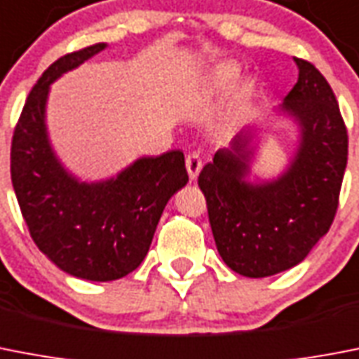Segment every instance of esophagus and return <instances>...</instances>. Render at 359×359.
Returning <instances> with one entry per match:
<instances>
[{"mask_svg":"<svg viewBox=\"0 0 359 359\" xmlns=\"http://www.w3.org/2000/svg\"><path fill=\"white\" fill-rule=\"evenodd\" d=\"M186 170H188L189 179H197L201 170H203V158H201L198 153H189V155L186 156Z\"/></svg>","mask_w":359,"mask_h":359,"instance_id":"obj_1","label":"esophagus"}]
</instances>
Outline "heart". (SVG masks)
<instances>
[{"instance_id": "obj_1", "label": "heart", "mask_w": 359, "mask_h": 359, "mask_svg": "<svg viewBox=\"0 0 359 359\" xmlns=\"http://www.w3.org/2000/svg\"><path fill=\"white\" fill-rule=\"evenodd\" d=\"M239 72L241 67L237 63H219V65H215V67L212 69V72L208 74V86H210V89H213V91H224V89L233 86V82H236L237 76H239Z\"/></svg>"}]
</instances>
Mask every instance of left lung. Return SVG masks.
Masks as SVG:
<instances>
[{"label": "left lung", "mask_w": 359, "mask_h": 359, "mask_svg": "<svg viewBox=\"0 0 359 359\" xmlns=\"http://www.w3.org/2000/svg\"><path fill=\"white\" fill-rule=\"evenodd\" d=\"M279 105L297 126V149L281 175L250 182L257 126L215 153L198 175L219 255L233 272L268 277L299 264L330 228L347 168L348 137L332 89L310 62Z\"/></svg>", "instance_id": "8db88e82"}]
</instances>
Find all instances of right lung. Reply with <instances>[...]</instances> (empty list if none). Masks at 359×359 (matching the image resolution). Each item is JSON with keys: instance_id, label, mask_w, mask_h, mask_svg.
<instances>
[{"instance_id": "add662e5", "label": "right lung", "mask_w": 359, "mask_h": 359, "mask_svg": "<svg viewBox=\"0 0 359 359\" xmlns=\"http://www.w3.org/2000/svg\"><path fill=\"white\" fill-rule=\"evenodd\" d=\"M107 43L65 54L32 87L11 147V177L36 246L69 276L114 281L140 266L165 204L188 182L184 153L140 156L96 182L67 171L50 146L45 111L50 83Z\"/></svg>"}]
</instances>
